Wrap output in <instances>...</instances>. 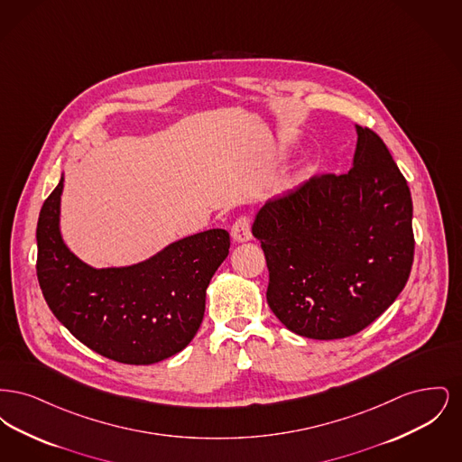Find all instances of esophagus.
<instances>
[{
  "label": "esophagus",
  "instance_id": "34e87169",
  "mask_svg": "<svg viewBox=\"0 0 462 462\" xmlns=\"http://www.w3.org/2000/svg\"><path fill=\"white\" fill-rule=\"evenodd\" d=\"M232 239L236 242H247L251 241V220L247 217H241L239 220L232 225Z\"/></svg>",
  "mask_w": 462,
  "mask_h": 462
}]
</instances>
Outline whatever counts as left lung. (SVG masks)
<instances>
[{"instance_id":"1","label":"left lung","mask_w":462,"mask_h":462,"mask_svg":"<svg viewBox=\"0 0 462 462\" xmlns=\"http://www.w3.org/2000/svg\"><path fill=\"white\" fill-rule=\"evenodd\" d=\"M346 175L315 176L256 213L268 307L294 334L341 339L373 324L407 284L412 199L384 142L355 126Z\"/></svg>"}]
</instances>
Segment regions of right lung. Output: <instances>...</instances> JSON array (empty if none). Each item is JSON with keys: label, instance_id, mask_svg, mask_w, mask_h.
Here are the masks:
<instances>
[{"label": "right lung", "instance_id": "1", "mask_svg": "<svg viewBox=\"0 0 462 462\" xmlns=\"http://www.w3.org/2000/svg\"><path fill=\"white\" fill-rule=\"evenodd\" d=\"M62 190L64 175L36 228V272L53 315L89 350L121 364L151 365L181 352L200 328L206 289L228 256V232L211 228L140 263L93 268L62 239Z\"/></svg>", "mask_w": 462, "mask_h": 462}]
</instances>
